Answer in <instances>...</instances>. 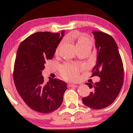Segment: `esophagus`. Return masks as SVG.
<instances>
[{"label": "esophagus", "instance_id": "obj_1", "mask_svg": "<svg viewBox=\"0 0 133 133\" xmlns=\"http://www.w3.org/2000/svg\"><path fill=\"white\" fill-rule=\"evenodd\" d=\"M78 86L77 85H76V84H72V83H68V87H77Z\"/></svg>", "mask_w": 133, "mask_h": 133}]
</instances>
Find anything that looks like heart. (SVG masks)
<instances>
[{"label": "heart", "mask_w": 133, "mask_h": 133, "mask_svg": "<svg viewBox=\"0 0 133 133\" xmlns=\"http://www.w3.org/2000/svg\"><path fill=\"white\" fill-rule=\"evenodd\" d=\"M61 42L58 45L56 50V54H57L59 51L60 48L62 45ZM86 45H91L92 46V42L89 38L85 36H80L77 40L76 46L77 47L84 46ZM80 68L77 65L65 64L61 67V73L65 79L67 80H75L77 79L79 75Z\"/></svg>", "instance_id": "obj_1"}]
</instances>
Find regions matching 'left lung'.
<instances>
[{"label":"left lung","mask_w":133,"mask_h":133,"mask_svg":"<svg viewBox=\"0 0 133 133\" xmlns=\"http://www.w3.org/2000/svg\"><path fill=\"white\" fill-rule=\"evenodd\" d=\"M97 49V62L92 68V77L97 76L100 81L86 83L92 91L82 98L86 106L103 109L110 105L119 95L123 82V66L117 45L113 37L103 32H92Z\"/></svg>","instance_id":"obj_1"}]
</instances>
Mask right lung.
<instances>
[{"label":"right lung","mask_w":133,"mask_h":133,"mask_svg":"<svg viewBox=\"0 0 133 133\" xmlns=\"http://www.w3.org/2000/svg\"><path fill=\"white\" fill-rule=\"evenodd\" d=\"M64 35L37 32L22 42L18 48L13 77L16 89L25 103L41 113L53 112L61 107L67 89L65 82L49 77L45 83L42 71L46 60L52 59Z\"/></svg>","instance_id":"obj_1"}]
</instances>
